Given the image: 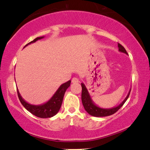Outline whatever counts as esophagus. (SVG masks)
I'll list each match as a JSON object with an SVG mask.
<instances>
[{
	"mask_svg": "<svg viewBox=\"0 0 150 150\" xmlns=\"http://www.w3.org/2000/svg\"><path fill=\"white\" fill-rule=\"evenodd\" d=\"M71 81H72L73 83H78L79 82V79H77V78L73 77V78L72 79Z\"/></svg>",
	"mask_w": 150,
	"mask_h": 150,
	"instance_id": "obj_1",
	"label": "esophagus"
}]
</instances>
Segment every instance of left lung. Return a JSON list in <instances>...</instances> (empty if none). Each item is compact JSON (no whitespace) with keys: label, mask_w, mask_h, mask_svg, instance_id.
I'll return each mask as SVG.
<instances>
[{"label":"left lung","mask_w":150,"mask_h":150,"mask_svg":"<svg viewBox=\"0 0 150 150\" xmlns=\"http://www.w3.org/2000/svg\"><path fill=\"white\" fill-rule=\"evenodd\" d=\"M118 51L120 52L124 53V54H127L126 50L122 45L120 44H118ZM81 87H82V93H81V100H82L83 105L84 106L85 110L87 111V112L90 115L93 116H95V117H103V116H110L113 114H115L116 112H117L119 109H120L122 105L125 103L126 101L128 99L129 95H130V93L131 91V88L129 91L128 95L124 98V100L122 102L120 105L115 106V107L110 108H101L93 102V100L91 98V96L90 95L89 93L87 90V87L85 85L84 83H81Z\"/></svg>","instance_id":"obj_1"}]
</instances>
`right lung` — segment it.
Segmentation results:
<instances>
[{"mask_svg": "<svg viewBox=\"0 0 150 150\" xmlns=\"http://www.w3.org/2000/svg\"><path fill=\"white\" fill-rule=\"evenodd\" d=\"M44 38V36L36 38L34 39L33 41L30 42L27 45H25L24 47H26L27 45L35 42L38 41V40ZM70 84L71 80L68 81L67 82H66L65 83H63V84L61 85L60 87L57 88L56 92L54 94V95L51 97L49 100H47V102L39 105H32V104H30L26 102V101L22 97V96L20 95L19 91L17 88L18 96L19 100L20 102H21L22 105L24 106V107L26 108L27 110H28L30 112H31L32 115L37 116V117L42 118H51L52 117V116H55L58 112H59L61 106H62V105L63 96H64L65 91L67 89V88L69 87Z\"/></svg>", "mask_w": 150, "mask_h": 150, "instance_id": "right-lung-1", "label": "right lung"}]
</instances>
